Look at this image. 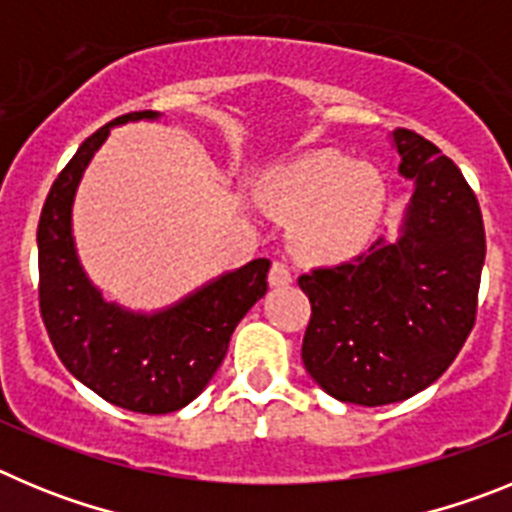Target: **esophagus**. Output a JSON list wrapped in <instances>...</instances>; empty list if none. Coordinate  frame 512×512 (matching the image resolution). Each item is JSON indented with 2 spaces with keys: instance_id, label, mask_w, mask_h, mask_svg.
I'll return each instance as SVG.
<instances>
[{
  "instance_id": "34e87169",
  "label": "esophagus",
  "mask_w": 512,
  "mask_h": 512,
  "mask_svg": "<svg viewBox=\"0 0 512 512\" xmlns=\"http://www.w3.org/2000/svg\"><path fill=\"white\" fill-rule=\"evenodd\" d=\"M292 282V271L282 264V261H274L269 269V284L271 287H287Z\"/></svg>"
}]
</instances>
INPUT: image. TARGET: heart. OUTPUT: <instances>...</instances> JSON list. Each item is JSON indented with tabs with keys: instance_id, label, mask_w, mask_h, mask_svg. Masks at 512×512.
Returning a JSON list of instances; mask_svg holds the SVG:
<instances>
[{
	"instance_id": "b5f03b06",
	"label": "heart",
	"mask_w": 512,
	"mask_h": 512,
	"mask_svg": "<svg viewBox=\"0 0 512 512\" xmlns=\"http://www.w3.org/2000/svg\"><path fill=\"white\" fill-rule=\"evenodd\" d=\"M264 200L292 223L300 259L338 264L361 251L382 220L387 187L374 166L336 151H315L277 166L264 179Z\"/></svg>"
}]
</instances>
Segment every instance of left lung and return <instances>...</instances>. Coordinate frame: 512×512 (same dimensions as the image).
Wrapping results in <instances>:
<instances>
[{"mask_svg":"<svg viewBox=\"0 0 512 512\" xmlns=\"http://www.w3.org/2000/svg\"><path fill=\"white\" fill-rule=\"evenodd\" d=\"M415 182L397 241L297 279L312 307L302 361L341 402L379 408L436 382L477 320L485 223L459 166L415 130L392 133Z\"/></svg>","mask_w":512,"mask_h":512,"instance_id":"left-lung-1","label":"left lung"}]
</instances>
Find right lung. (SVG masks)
<instances>
[{
  "label": "right lung",
  "mask_w": 512,
  "mask_h": 512,
  "mask_svg": "<svg viewBox=\"0 0 512 512\" xmlns=\"http://www.w3.org/2000/svg\"><path fill=\"white\" fill-rule=\"evenodd\" d=\"M151 117L143 110L107 122L53 182L38 223V300L58 359L81 384L130 413L164 415L189 405L223 364L235 325L266 295L269 261L253 259L156 315L102 300L76 259L71 202L112 125Z\"/></svg>",
  "instance_id": "1"
}]
</instances>
